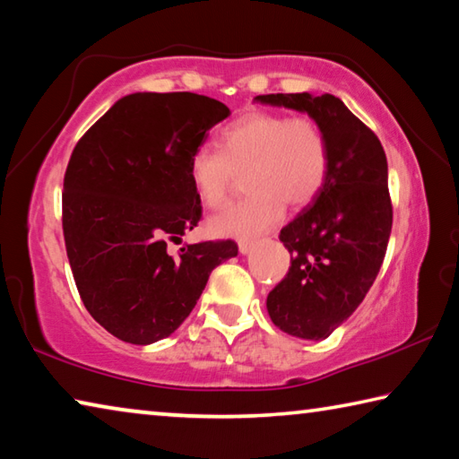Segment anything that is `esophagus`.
<instances>
[{"mask_svg":"<svg viewBox=\"0 0 459 459\" xmlns=\"http://www.w3.org/2000/svg\"><path fill=\"white\" fill-rule=\"evenodd\" d=\"M255 240H238V251L243 253V255H247V253H251L253 248H255Z\"/></svg>","mask_w":459,"mask_h":459,"instance_id":"1","label":"esophagus"}]
</instances>
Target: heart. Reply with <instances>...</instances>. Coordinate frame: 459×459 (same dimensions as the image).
I'll return each mask as SVG.
<instances>
[{
    "label": "heart",
    "instance_id": "obj_1",
    "mask_svg": "<svg viewBox=\"0 0 459 459\" xmlns=\"http://www.w3.org/2000/svg\"><path fill=\"white\" fill-rule=\"evenodd\" d=\"M190 182L202 206L222 211L237 174L247 172L245 202L211 221L216 237L251 238L281 221L285 202L304 208L320 196L330 174V145L312 117L253 111L221 134V150L200 147L190 158Z\"/></svg>",
    "mask_w": 459,
    "mask_h": 459
}]
</instances>
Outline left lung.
I'll return each instance as SVG.
<instances>
[{
    "mask_svg": "<svg viewBox=\"0 0 459 459\" xmlns=\"http://www.w3.org/2000/svg\"><path fill=\"white\" fill-rule=\"evenodd\" d=\"M255 100L304 111L328 137V180L320 196L281 229L291 267L267 295V312L279 330L324 340L362 304L383 265L393 227L386 155L338 97L277 92Z\"/></svg>",
    "mask_w": 459,
    "mask_h": 459,
    "instance_id": "obj_1",
    "label": "left lung"
}]
</instances>
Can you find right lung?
I'll list each match as a JSON object with an SVG mask.
<instances>
[{"instance_id":"obj_1","label":"right lung","mask_w":459,"mask_h":459,"mask_svg":"<svg viewBox=\"0 0 459 459\" xmlns=\"http://www.w3.org/2000/svg\"><path fill=\"white\" fill-rule=\"evenodd\" d=\"M230 115L196 92H134L74 145L62 192V230L89 314L129 344L180 328L212 269L237 257L235 240L180 243L202 219L190 158Z\"/></svg>"}]
</instances>
